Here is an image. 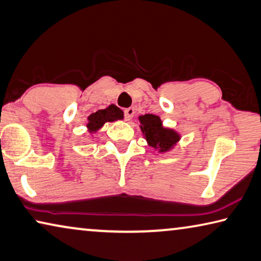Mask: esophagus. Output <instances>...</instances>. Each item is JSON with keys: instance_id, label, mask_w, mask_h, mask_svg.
<instances>
[{"instance_id": "1", "label": "esophagus", "mask_w": 261, "mask_h": 261, "mask_svg": "<svg viewBox=\"0 0 261 261\" xmlns=\"http://www.w3.org/2000/svg\"><path fill=\"white\" fill-rule=\"evenodd\" d=\"M135 115V109L134 108H127L124 110V116H125V119L126 121H131L132 117H134Z\"/></svg>"}]
</instances>
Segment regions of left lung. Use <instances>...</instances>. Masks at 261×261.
Here are the masks:
<instances>
[{
    "label": "left lung",
    "mask_w": 261,
    "mask_h": 261,
    "mask_svg": "<svg viewBox=\"0 0 261 261\" xmlns=\"http://www.w3.org/2000/svg\"><path fill=\"white\" fill-rule=\"evenodd\" d=\"M140 130L147 144L159 152H167L180 140V135L173 129L163 126L159 116L146 114L139 116Z\"/></svg>",
    "instance_id": "8db88e82"
}]
</instances>
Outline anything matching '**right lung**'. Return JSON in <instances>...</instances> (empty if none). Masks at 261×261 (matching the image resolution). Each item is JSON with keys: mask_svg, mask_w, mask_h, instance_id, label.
<instances>
[{"mask_svg": "<svg viewBox=\"0 0 261 261\" xmlns=\"http://www.w3.org/2000/svg\"><path fill=\"white\" fill-rule=\"evenodd\" d=\"M122 118L123 111L115 105H111L108 108L97 110L96 113L89 115L87 127H88L90 134H95V132L100 130L107 122H115L117 121V119Z\"/></svg>", "mask_w": 261, "mask_h": 261, "instance_id": "right-lung-1", "label": "right lung"}]
</instances>
